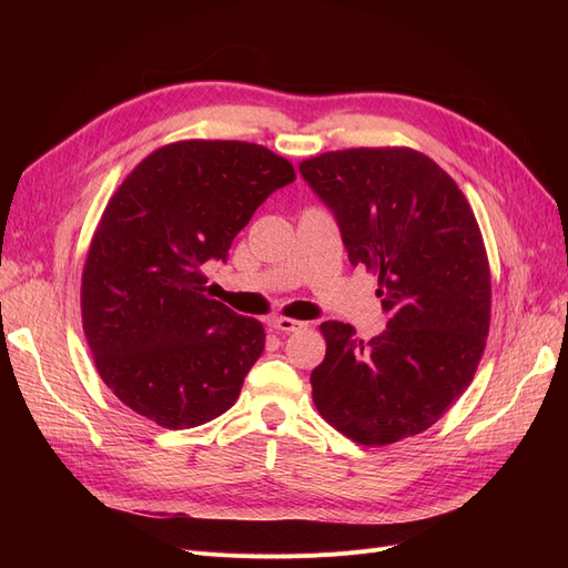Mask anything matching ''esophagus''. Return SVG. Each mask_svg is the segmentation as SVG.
Here are the masks:
<instances>
[{"mask_svg": "<svg viewBox=\"0 0 568 568\" xmlns=\"http://www.w3.org/2000/svg\"><path fill=\"white\" fill-rule=\"evenodd\" d=\"M274 329L277 332H284V334H291V332H301V329H305V322H298V320H291V317H274L272 322H270Z\"/></svg>", "mask_w": 568, "mask_h": 568, "instance_id": "34e87169", "label": "esophagus"}]
</instances>
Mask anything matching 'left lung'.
I'll list each match as a JSON object with an SVG mask.
<instances>
[{
    "label": "left lung",
    "mask_w": 568,
    "mask_h": 568,
    "mask_svg": "<svg viewBox=\"0 0 568 568\" xmlns=\"http://www.w3.org/2000/svg\"><path fill=\"white\" fill-rule=\"evenodd\" d=\"M353 267L379 274L386 329L324 322L313 400L336 432L388 445L436 424L474 379L490 326L484 239L453 178L412 149L329 151L298 165Z\"/></svg>",
    "instance_id": "left-lung-1"
}]
</instances>
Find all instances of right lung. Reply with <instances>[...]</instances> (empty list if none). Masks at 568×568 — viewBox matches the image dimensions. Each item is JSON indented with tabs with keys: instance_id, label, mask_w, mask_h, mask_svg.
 Returning a JSON list of instances; mask_svg holds the SVG:
<instances>
[{
	"instance_id": "add662e5",
	"label": "right lung",
	"mask_w": 568,
	"mask_h": 568,
	"mask_svg": "<svg viewBox=\"0 0 568 568\" xmlns=\"http://www.w3.org/2000/svg\"><path fill=\"white\" fill-rule=\"evenodd\" d=\"M296 180L248 142L161 146L118 186L82 272V326L104 384L136 415L192 428L227 412L265 348L263 324L205 294L263 201Z\"/></svg>"
}]
</instances>
